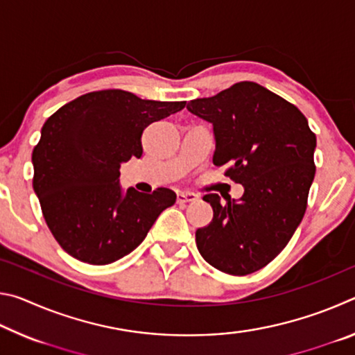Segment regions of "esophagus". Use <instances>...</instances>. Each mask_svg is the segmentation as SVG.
Returning <instances> with one entry per match:
<instances>
[{
  "label": "esophagus",
  "mask_w": 355,
  "mask_h": 355,
  "mask_svg": "<svg viewBox=\"0 0 355 355\" xmlns=\"http://www.w3.org/2000/svg\"><path fill=\"white\" fill-rule=\"evenodd\" d=\"M197 197L194 194H191V192H178L177 194V203L180 205H183V203H189V202H194Z\"/></svg>",
  "instance_id": "obj_1"
}]
</instances>
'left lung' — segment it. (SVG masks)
Returning a JSON list of instances; mask_svg holds the SVG:
<instances>
[{
    "instance_id": "1",
    "label": "left lung",
    "mask_w": 355,
    "mask_h": 355,
    "mask_svg": "<svg viewBox=\"0 0 355 355\" xmlns=\"http://www.w3.org/2000/svg\"><path fill=\"white\" fill-rule=\"evenodd\" d=\"M188 111L213 123V163L244 186L238 202L203 196L213 220L196 232L200 255L230 275H248L277 257L302 220L316 166V136L296 106L266 87L241 81Z\"/></svg>"
}]
</instances>
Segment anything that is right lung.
<instances>
[{"label": "right lung", "mask_w": 355, "mask_h": 355, "mask_svg": "<svg viewBox=\"0 0 355 355\" xmlns=\"http://www.w3.org/2000/svg\"><path fill=\"white\" fill-rule=\"evenodd\" d=\"M184 106L105 89L71 100L46 119L33 150V188L48 228L69 255L97 266L117 261L175 203V192L167 188L122 194L119 175L120 163L142 156V131Z\"/></svg>", "instance_id": "1"}]
</instances>
